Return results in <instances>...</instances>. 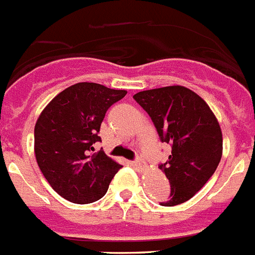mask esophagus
I'll list each match as a JSON object with an SVG mask.
<instances>
[{
    "label": "esophagus",
    "instance_id": "34e87169",
    "mask_svg": "<svg viewBox=\"0 0 255 255\" xmlns=\"http://www.w3.org/2000/svg\"><path fill=\"white\" fill-rule=\"evenodd\" d=\"M131 163H132V166H135V167L138 168V170H140V171L145 170V168H147V164H145V162H144L143 159H140V158L134 159Z\"/></svg>",
    "mask_w": 255,
    "mask_h": 255
}]
</instances>
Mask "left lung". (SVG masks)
Returning a JSON list of instances; mask_svg holds the SVG:
<instances>
[{"label": "left lung", "mask_w": 255, "mask_h": 255, "mask_svg": "<svg viewBox=\"0 0 255 255\" xmlns=\"http://www.w3.org/2000/svg\"><path fill=\"white\" fill-rule=\"evenodd\" d=\"M134 100L145 110L171 153L162 172L171 191L159 204L172 207L194 197L215 173L222 157V132L209 106L180 85L139 92Z\"/></svg>", "instance_id": "8db88e82"}]
</instances>
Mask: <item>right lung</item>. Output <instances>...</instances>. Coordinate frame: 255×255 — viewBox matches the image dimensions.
Returning <instances> with one entry per match:
<instances>
[{
	"instance_id": "obj_1",
	"label": "right lung",
	"mask_w": 255,
	"mask_h": 255,
	"mask_svg": "<svg viewBox=\"0 0 255 255\" xmlns=\"http://www.w3.org/2000/svg\"><path fill=\"white\" fill-rule=\"evenodd\" d=\"M126 91L96 83H78L61 92L40 114L34 128L37 163L52 189L69 202L93 203L101 199L123 166L94 152L102 141L101 124Z\"/></svg>"
}]
</instances>
